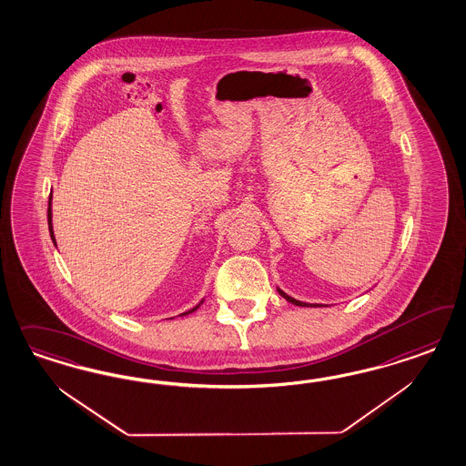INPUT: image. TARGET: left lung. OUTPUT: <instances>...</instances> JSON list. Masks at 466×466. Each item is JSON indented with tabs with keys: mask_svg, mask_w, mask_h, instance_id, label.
Instances as JSON below:
<instances>
[{
	"mask_svg": "<svg viewBox=\"0 0 466 466\" xmlns=\"http://www.w3.org/2000/svg\"><path fill=\"white\" fill-rule=\"evenodd\" d=\"M277 290H279V294H280V296H282L283 299H287L289 302H292V304H296V306H300V308H306V306L309 308V304H306V302H300V300H296L294 297L287 296V294H285L283 290H280V289H277Z\"/></svg>",
	"mask_w": 466,
	"mask_h": 466,
	"instance_id": "left-lung-1",
	"label": "left lung"
}]
</instances>
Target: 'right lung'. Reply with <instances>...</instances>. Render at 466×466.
I'll return each instance as SVG.
<instances>
[{
    "mask_svg": "<svg viewBox=\"0 0 466 466\" xmlns=\"http://www.w3.org/2000/svg\"><path fill=\"white\" fill-rule=\"evenodd\" d=\"M47 224H49V234H51V239L55 240V244H56V239H55V232H53V224H51V199H49V208H47ZM201 304V302H199ZM199 304H198L197 308H193L191 310H187V312H183L181 316L184 314H189V312H193V310H197L199 308Z\"/></svg>",
    "mask_w": 466,
    "mask_h": 466,
    "instance_id": "obj_1",
    "label": "right lung"
}]
</instances>
